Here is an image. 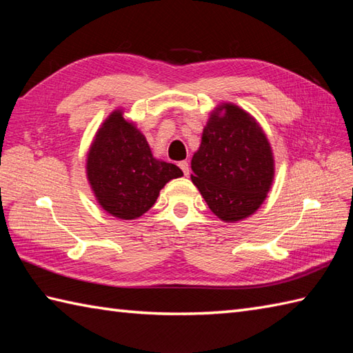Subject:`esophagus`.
<instances>
[{
    "mask_svg": "<svg viewBox=\"0 0 353 353\" xmlns=\"http://www.w3.org/2000/svg\"><path fill=\"white\" fill-rule=\"evenodd\" d=\"M179 167H181V170L183 171V174L188 177L190 176V163H188V161H182V162H179Z\"/></svg>",
    "mask_w": 353,
    "mask_h": 353,
    "instance_id": "1",
    "label": "esophagus"
}]
</instances>
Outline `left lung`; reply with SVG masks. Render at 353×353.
<instances>
[{
    "label": "left lung",
    "instance_id": "1",
    "mask_svg": "<svg viewBox=\"0 0 353 353\" xmlns=\"http://www.w3.org/2000/svg\"><path fill=\"white\" fill-rule=\"evenodd\" d=\"M191 181L224 223L241 221L264 203L274 179L265 132L234 103L214 108L191 161Z\"/></svg>",
    "mask_w": 353,
    "mask_h": 353
}]
</instances>
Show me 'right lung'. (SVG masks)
<instances>
[{
	"instance_id": "1",
	"label": "right lung",
	"mask_w": 353,
	"mask_h": 353,
	"mask_svg": "<svg viewBox=\"0 0 353 353\" xmlns=\"http://www.w3.org/2000/svg\"><path fill=\"white\" fill-rule=\"evenodd\" d=\"M174 163L156 159L137 124L115 109L97 130L86 154V179L104 211L119 220H137L152 208L172 179Z\"/></svg>"
}]
</instances>
